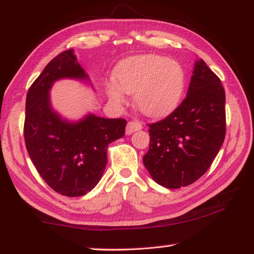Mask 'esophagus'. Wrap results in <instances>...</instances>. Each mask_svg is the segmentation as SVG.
Segmentation results:
<instances>
[{"mask_svg":"<svg viewBox=\"0 0 254 254\" xmlns=\"http://www.w3.org/2000/svg\"><path fill=\"white\" fill-rule=\"evenodd\" d=\"M141 128H142V124H141L140 122H137V121H130V122L127 123L126 132H127V134H132L133 132L139 131V130H141Z\"/></svg>","mask_w":254,"mask_h":254,"instance_id":"esophagus-1","label":"esophagus"}]
</instances>
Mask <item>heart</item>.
Segmentation results:
<instances>
[{
    "mask_svg": "<svg viewBox=\"0 0 254 254\" xmlns=\"http://www.w3.org/2000/svg\"><path fill=\"white\" fill-rule=\"evenodd\" d=\"M114 76L123 92L135 94V106L148 117H160L173 110L185 86L182 67L156 55L124 60L117 67ZM118 88L115 84H110L107 93L113 101L122 102L123 95Z\"/></svg>",
    "mask_w": 254,
    "mask_h": 254,
    "instance_id": "1",
    "label": "heart"
}]
</instances>
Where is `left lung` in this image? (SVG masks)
Returning <instances> with one entry per match:
<instances>
[{"label":"left lung","mask_w":254,"mask_h":254,"mask_svg":"<svg viewBox=\"0 0 254 254\" xmlns=\"http://www.w3.org/2000/svg\"><path fill=\"white\" fill-rule=\"evenodd\" d=\"M149 126L143 163L166 188L188 186L212 165L225 139V91L203 59L196 62L187 96L161 121Z\"/></svg>","instance_id":"left-lung-1"}]
</instances>
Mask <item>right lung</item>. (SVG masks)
Listing matches in <instances>:
<instances>
[{
    "label": "right lung",
    "instance_id": "add662e5",
    "mask_svg": "<svg viewBox=\"0 0 254 254\" xmlns=\"http://www.w3.org/2000/svg\"><path fill=\"white\" fill-rule=\"evenodd\" d=\"M60 78L87 79L72 49L59 54L30 86L25 101V147L39 175L58 194L78 197L96 186L107 163V147L126 133L127 120L89 114L70 123L53 111L49 91Z\"/></svg>",
    "mask_w": 254,
    "mask_h": 254
}]
</instances>
